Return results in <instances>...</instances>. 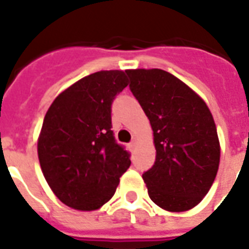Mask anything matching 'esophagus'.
<instances>
[{
  "instance_id": "34e87169",
  "label": "esophagus",
  "mask_w": 249,
  "mask_h": 249,
  "mask_svg": "<svg viewBox=\"0 0 249 249\" xmlns=\"http://www.w3.org/2000/svg\"><path fill=\"white\" fill-rule=\"evenodd\" d=\"M129 147H130V148H132V150H134V148H136V147H137V141H136V140H134V141H133V142H132V143H130V144H129Z\"/></svg>"
}]
</instances>
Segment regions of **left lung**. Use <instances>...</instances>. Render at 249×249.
<instances>
[{
    "label": "left lung",
    "mask_w": 249,
    "mask_h": 249,
    "mask_svg": "<svg viewBox=\"0 0 249 249\" xmlns=\"http://www.w3.org/2000/svg\"><path fill=\"white\" fill-rule=\"evenodd\" d=\"M125 72L154 132L155 164L142 176L148 196L168 212L189 211L208 194L220 165L212 113L200 95L169 72Z\"/></svg>",
    "instance_id": "obj_1"
}]
</instances>
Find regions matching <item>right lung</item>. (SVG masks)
I'll list each match as a JSON object with an SVG mask.
<instances>
[{"instance_id":"obj_1","label":"right lung","mask_w":249,"mask_h":249,"mask_svg":"<svg viewBox=\"0 0 249 249\" xmlns=\"http://www.w3.org/2000/svg\"><path fill=\"white\" fill-rule=\"evenodd\" d=\"M124 71L85 76L54 99L37 141L41 170L55 196L77 211L99 209L130 166L111 130V105L128 86Z\"/></svg>"}]
</instances>
